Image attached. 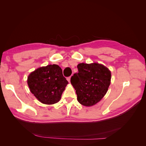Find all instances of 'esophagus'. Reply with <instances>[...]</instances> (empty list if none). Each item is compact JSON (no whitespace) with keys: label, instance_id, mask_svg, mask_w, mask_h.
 <instances>
[{"label":"esophagus","instance_id":"esophagus-1","mask_svg":"<svg viewBox=\"0 0 146 146\" xmlns=\"http://www.w3.org/2000/svg\"><path fill=\"white\" fill-rule=\"evenodd\" d=\"M67 80H68V81L70 83V77H68V78H67Z\"/></svg>","mask_w":146,"mask_h":146}]
</instances>
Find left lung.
<instances>
[{
  "label": "left lung",
  "mask_w": 146,
  "mask_h": 146,
  "mask_svg": "<svg viewBox=\"0 0 146 146\" xmlns=\"http://www.w3.org/2000/svg\"><path fill=\"white\" fill-rule=\"evenodd\" d=\"M78 72L70 78L80 104L90 107L97 104L107 93L111 82V72L102 64L80 63Z\"/></svg>",
  "instance_id": "1"
}]
</instances>
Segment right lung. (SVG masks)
<instances>
[{"label": "right lung", "instance_id": "right-lung-1", "mask_svg": "<svg viewBox=\"0 0 146 146\" xmlns=\"http://www.w3.org/2000/svg\"><path fill=\"white\" fill-rule=\"evenodd\" d=\"M27 83L31 92L39 101L51 105L60 100L68 82L58 65L50 64L31 73Z\"/></svg>", "mask_w": 146, "mask_h": 146}]
</instances>
